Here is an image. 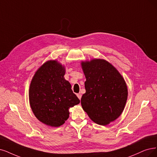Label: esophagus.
<instances>
[{"instance_id": "esophagus-1", "label": "esophagus", "mask_w": 157, "mask_h": 157, "mask_svg": "<svg viewBox=\"0 0 157 157\" xmlns=\"http://www.w3.org/2000/svg\"><path fill=\"white\" fill-rule=\"evenodd\" d=\"M77 96H78V98H79V100H81V98H82V94H81V93H79V94H77Z\"/></svg>"}]
</instances>
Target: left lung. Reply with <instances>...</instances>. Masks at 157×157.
<instances>
[{"label":"left lung","instance_id":"left-lung-1","mask_svg":"<svg viewBox=\"0 0 157 157\" xmlns=\"http://www.w3.org/2000/svg\"><path fill=\"white\" fill-rule=\"evenodd\" d=\"M82 66L86 78L82 106L92 121L106 125L124 111L128 95L125 80L105 60L82 62Z\"/></svg>","mask_w":157,"mask_h":157}]
</instances>
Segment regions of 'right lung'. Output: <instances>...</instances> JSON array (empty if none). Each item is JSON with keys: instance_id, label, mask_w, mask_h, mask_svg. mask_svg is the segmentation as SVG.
Returning <instances> with one entry per match:
<instances>
[{"instance_id": "1", "label": "right lung", "mask_w": 157, "mask_h": 157, "mask_svg": "<svg viewBox=\"0 0 157 157\" xmlns=\"http://www.w3.org/2000/svg\"><path fill=\"white\" fill-rule=\"evenodd\" d=\"M65 70L56 61L44 63L35 74L29 90L30 107L42 123L59 127L69 117L68 109L80 101L65 80Z\"/></svg>"}]
</instances>
